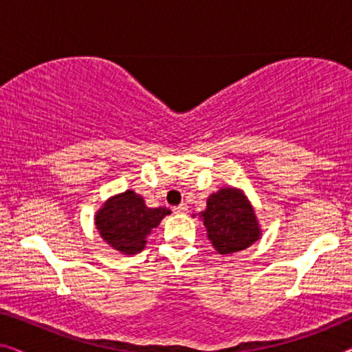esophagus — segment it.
Listing matches in <instances>:
<instances>
[{
	"mask_svg": "<svg viewBox=\"0 0 352 352\" xmlns=\"http://www.w3.org/2000/svg\"><path fill=\"white\" fill-rule=\"evenodd\" d=\"M175 213H177V214H186V213H187V205H186V204H181L179 206H176Z\"/></svg>",
	"mask_w": 352,
	"mask_h": 352,
	"instance_id": "esophagus-1",
	"label": "esophagus"
}]
</instances>
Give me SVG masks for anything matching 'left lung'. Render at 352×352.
Instances as JSON below:
<instances>
[{"mask_svg":"<svg viewBox=\"0 0 352 352\" xmlns=\"http://www.w3.org/2000/svg\"><path fill=\"white\" fill-rule=\"evenodd\" d=\"M199 218L206 228V237L219 254L242 252L263 235L252 201L242 189L232 186L213 192Z\"/></svg>","mask_w":352,"mask_h":352,"instance_id":"left-lung-1","label":"left lung"}]
</instances>
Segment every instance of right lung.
Masks as SVG:
<instances>
[{"label": "right lung", "mask_w": 352, "mask_h": 352, "mask_svg": "<svg viewBox=\"0 0 352 352\" xmlns=\"http://www.w3.org/2000/svg\"><path fill=\"white\" fill-rule=\"evenodd\" d=\"M171 211L165 206L148 208L134 190L115 194L94 216L96 229L109 247L123 254H136L146 248L147 235Z\"/></svg>", "instance_id": "right-lung-1"}]
</instances>
